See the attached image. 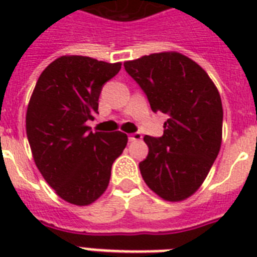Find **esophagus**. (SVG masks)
I'll list each match as a JSON object with an SVG mask.
<instances>
[{
  "mask_svg": "<svg viewBox=\"0 0 257 257\" xmlns=\"http://www.w3.org/2000/svg\"><path fill=\"white\" fill-rule=\"evenodd\" d=\"M141 133L140 132H135V133H131L128 135V139L129 141H137V140H141Z\"/></svg>",
  "mask_w": 257,
  "mask_h": 257,
  "instance_id": "1",
  "label": "esophagus"
}]
</instances>
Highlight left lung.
I'll use <instances>...</instances> for the list:
<instances>
[{
  "label": "left lung",
  "mask_w": 257,
  "mask_h": 257,
  "mask_svg": "<svg viewBox=\"0 0 257 257\" xmlns=\"http://www.w3.org/2000/svg\"><path fill=\"white\" fill-rule=\"evenodd\" d=\"M153 112L164 113V135L144 136L148 156L139 167L155 193L168 201L193 195L219 155L221 98L205 70L176 52L153 53L124 64Z\"/></svg>",
  "instance_id": "obj_1"
}]
</instances>
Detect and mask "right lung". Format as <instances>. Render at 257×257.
I'll list each match as a JSON object with an SVG mask.
<instances>
[{
  "label": "right lung",
  "instance_id": "right-lung-1",
  "mask_svg": "<svg viewBox=\"0 0 257 257\" xmlns=\"http://www.w3.org/2000/svg\"><path fill=\"white\" fill-rule=\"evenodd\" d=\"M121 64L62 56L38 78L26 110L34 163L61 199L88 205L105 192L112 165L128 143L122 132H92L98 97Z\"/></svg>",
  "mask_w": 257,
  "mask_h": 257
}]
</instances>
